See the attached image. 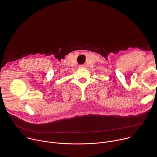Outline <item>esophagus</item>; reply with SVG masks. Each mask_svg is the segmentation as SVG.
Returning <instances> with one entry per match:
<instances>
[{
	"mask_svg": "<svg viewBox=\"0 0 157 157\" xmlns=\"http://www.w3.org/2000/svg\"><path fill=\"white\" fill-rule=\"evenodd\" d=\"M79 68H85V67H84V65H80Z\"/></svg>",
	"mask_w": 157,
	"mask_h": 157,
	"instance_id": "obj_1",
	"label": "esophagus"
}]
</instances>
